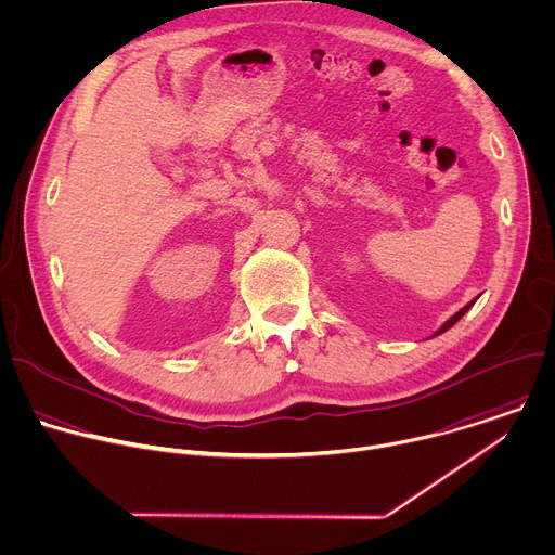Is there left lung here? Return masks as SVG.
I'll return each mask as SVG.
<instances>
[{
    "instance_id": "obj_1",
    "label": "left lung",
    "mask_w": 555,
    "mask_h": 555,
    "mask_svg": "<svg viewBox=\"0 0 555 555\" xmlns=\"http://www.w3.org/2000/svg\"><path fill=\"white\" fill-rule=\"evenodd\" d=\"M473 304H475V299H473V301H470V304H466V306H464V308H462V310H457V312H455V314H453V317H451V319H449V321H444V323H442V327H440V330H438V332H436V334H434V336H438V334H442V332H447V330H449V327H451V325H455V323H457V321H460V319H462V317H464V312H466V310H468V308H470V306H473Z\"/></svg>"
}]
</instances>
